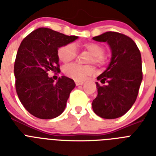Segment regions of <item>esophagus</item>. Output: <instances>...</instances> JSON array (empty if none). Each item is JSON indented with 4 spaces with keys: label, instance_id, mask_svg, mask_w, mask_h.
<instances>
[{
    "label": "esophagus",
    "instance_id": "34e87169",
    "mask_svg": "<svg viewBox=\"0 0 156 156\" xmlns=\"http://www.w3.org/2000/svg\"><path fill=\"white\" fill-rule=\"evenodd\" d=\"M75 83L77 86H81L83 85V83H84V81H80V80H76Z\"/></svg>",
    "mask_w": 156,
    "mask_h": 156
}]
</instances>
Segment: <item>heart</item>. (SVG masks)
Instances as JSON below:
<instances>
[{
	"label": "heart",
	"mask_w": 156,
	"mask_h": 156,
	"mask_svg": "<svg viewBox=\"0 0 156 156\" xmlns=\"http://www.w3.org/2000/svg\"><path fill=\"white\" fill-rule=\"evenodd\" d=\"M83 47L87 51L90 52L91 58L90 61L96 65H101L104 63V48L98 44L95 43H86ZM77 49L73 44H68L61 46L57 50V56L60 61L64 63H69L76 57ZM94 68L91 66H82L79 64L73 63L69 66H66L64 68V73L69 78H72L75 80H83L88 75L93 73Z\"/></svg>",
	"instance_id": "heart-1"
}]
</instances>
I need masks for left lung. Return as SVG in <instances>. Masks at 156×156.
<instances>
[{"label": "left lung", "instance_id": "1", "mask_svg": "<svg viewBox=\"0 0 156 156\" xmlns=\"http://www.w3.org/2000/svg\"><path fill=\"white\" fill-rule=\"evenodd\" d=\"M93 40L106 42L112 57L106 70L97 77L98 95L92 102L93 111L104 119H116L131 108L143 80L140 51L132 39L108 31Z\"/></svg>", "mask_w": 156, "mask_h": 156}]
</instances>
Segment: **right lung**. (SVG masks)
I'll use <instances>...</instances> for the list:
<instances>
[{
	"label": "right lung",
	"instance_id": "add662e5",
	"mask_svg": "<svg viewBox=\"0 0 156 156\" xmlns=\"http://www.w3.org/2000/svg\"><path fill=\"white\" fill-rule=\"evenodd\" d=\"M49 28H38L22 41L15 63L16 91L23 107L35 117L52 119L64 112L73 79L61 76L56 83L48 77V71L60 70L57 50L78 39Z\"/></svg>",
	"mask_w": 156,
	"mask_h": 156
}]
</instances>
